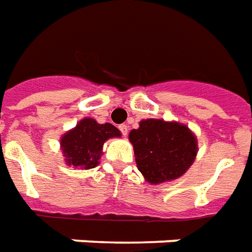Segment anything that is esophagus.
<instances>
[{
  "label": "esophagus",
  "instance_id": "esophagus-1",
  "mask_svg": "<svg viewBox=\"0 0 252 252\" xmlns=\"http://www.w3.org/2000/svg\"><path fill=\"white\" fill-rule=\"evenodd\" d=\"M119 130H121V133L126 137V135H127V131H129V126H127V125H119Z\"/></svg>",
  "mask_w": 252,
  "mask_h": 252
}]
</instances>
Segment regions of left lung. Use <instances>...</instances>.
Masks as SVG:
<instances>
[{"mask_svg":"<svg viewBox=\"0 0 252 252\" xmlns=\"http://www.w3.org/2000/svg\"><path fill=\"white\" fill-rule=\"evenodd\" d=\"M138 171L148 183L158 185L180 178L191 167L197 138L186 125L163 119H144L129 134Z\"/></svg>","mask_w":252,"mask_h":252,"instance_id":"obj_1","label":"left lung"}]
</instances>
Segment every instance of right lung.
Wrapping results in <instances>:
<instances>
[{"label": "right lung", "instance_id": "add662e5", "mask_svg": "<svg viewBox=\"0 0 252 252\" xmlns=\"http://www.w3.org/2000/svg\"><path fill=\"white\" fill-rule=\"evenodd\" d=\"M114 137H121V131L114 125H100L92 118H84L61 138L66 164L78 169L94 168L99 164L104 142Z\"/></svg>", "mask_w": 252, "mask_h": 252}]
</instances>
